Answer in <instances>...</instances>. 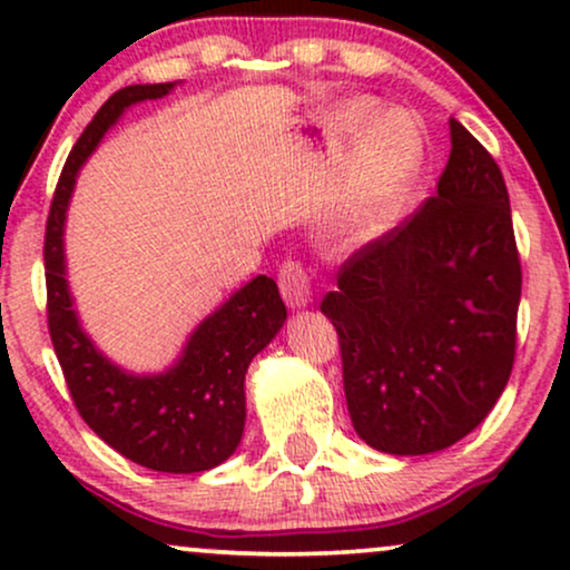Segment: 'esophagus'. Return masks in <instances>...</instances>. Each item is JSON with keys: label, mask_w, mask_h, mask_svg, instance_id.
I'll use <instances>...</instances> for the list:
<instances>
[{"label": "esophagus", "mask_w": 570, "mask_h": 570, "mask_svg": "<svg viewBox=\"0 0 570 570\" xmlns=\"http://www.w3.org/2000/svg\"><path fill=\"white\" fill-rule=\"evenodd\" d=\"M278 289L284 303L289 307H305L313 297V286H311V273L307 267H303L294 259H286L278 271Z\"/></svg>", "instance_id": "obj_1"}]
</instances>
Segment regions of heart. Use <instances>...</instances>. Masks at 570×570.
<instances>
[{
    "label": "heart",
    "instance_id": "heart-1",
    "mask_svg": "<svg viewBox=\"0 0 570 570\" xmlns=\"http://www.w3.org/2000/svg\"><path fill=\"white\" fill-rule=\"evenodd\" d=\"M372 101H356L340 115V130L356 136L348 179L340 195L337 222L351 235H377L402 212L423 166V134L407 115L389 112L375 120Z\"/></svg>",
    "mask_w": 570,
    "mask_h": 570
}]
</instances>
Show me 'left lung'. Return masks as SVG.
<instances>
[{"instance_id":"1","label":"left lung","mask_w":570,"mask_h":570,"mask_svg":"<svg viewBox=\"0 0 570 570\" xmlns=\"http://www.w3.org/2000/svg\"><path fill=\"white\" fill-rule=\"evenodd\" d=\"M450 144L436 193L351 254L322 303L340 337L353 429L391 455L463 440L514 364L522 271L507 185L458 120Z\"/></svg>"}]
</instances>
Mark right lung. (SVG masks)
<instances>
[{"mask_svg": "<svg viewBox=\"0 0 570 570\" xmlns=\"http://www.w3.org/2000/svg\"><path fill=\"white\" fill-rule=\"evenodd\" d=\"M174 85H128L109 96L82 130L50 206L45 281L50 340L82 421L109 448L139 466L195 474L225 463L244 436L246 370L286 322V305L276 281L252 278L195 326L171 367L158 375H134L109 362L85 335L63 259V225L82 163L128 107L147 98H163L171 94Z\"/></svg>", "mask_w": 570, "mask_h": 570, "instance_id": "add662e5", "label": "right lung"}]
</instances>
